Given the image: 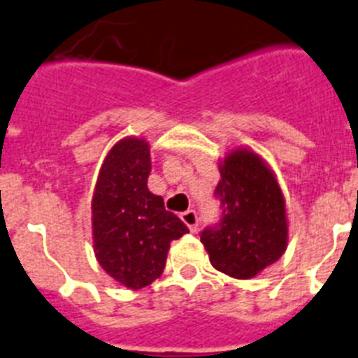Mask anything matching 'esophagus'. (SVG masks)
<instances>
[{
	"mask_svg": "<svg viewBox=\"0 0 358 358\" xmlns=\"http://www.w3.org/2000/svg\"><path fill=\"white\" fill-rule=\"evenodd\" d=\"M182 220H184V224L187 225L191 233H194V231L198 229V215L196 211H193V209L182 213Z\"/></svg>",
	"mask_w": 358,
	"mask_h": 358,
	"instance_id": "obj_1",
	"label": "esophagus"
}]
</instances>
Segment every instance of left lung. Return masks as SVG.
Segmentation results:
<instances>
[{"label":"left lung","instance_id":"left-lung-1","mask_svg":"<svg viewBox=\"0 0 358 358\" xmlns=\"http://www.w3.org/2000/svg\"><path fill=\"white\" fill-rule=\"evenodd\" d=\"M220 176L215 198L222 216L218 224L207 225L200 240L215 269L245 280L286 251V202L275 174L251 151L227 155Z\"/></svg>","mask_w":358,"mask_h":358}]
</instances>
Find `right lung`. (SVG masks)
Masks as SVG:
<instances>
[{
    "label": "right lung",
    "instance_id": "obj_1",
    "mask_svg": "<svg viewBox=\"0 0 358 358\" xmlns=\"http://www.w3.org/2000/svg\"><path fill=\"white\" fill-rule=\"evenodd\" d=\"M151 155L145 140L125 138L101 165L92 196L94 253L105 271L140 289L164 273L173 240L189 233L164 198L147 189Z\"/></svg>",
    "mask_w": 358,
    "mask_h": 358
}]
</instances>
